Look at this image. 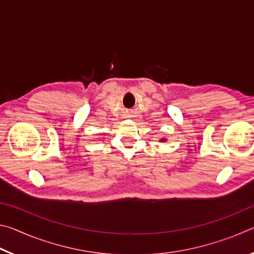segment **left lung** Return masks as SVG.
Returning <instances> with one entry per match:
<instances>
[{
    "label": "left lung",
    "mask_w": 254,
    "mask_h": 254,
    "mask_svg": "<svg viewBox=\"0 0 254 254\" xmlns=\"http://www.w3.org/2000/svg\"><path fill=\"white\" fill-rule=\"evenodd\" d=\"M160 141H166V139H161Z\"/></svg>",
    "instance_id": "obj_1"
}]
</instances>
